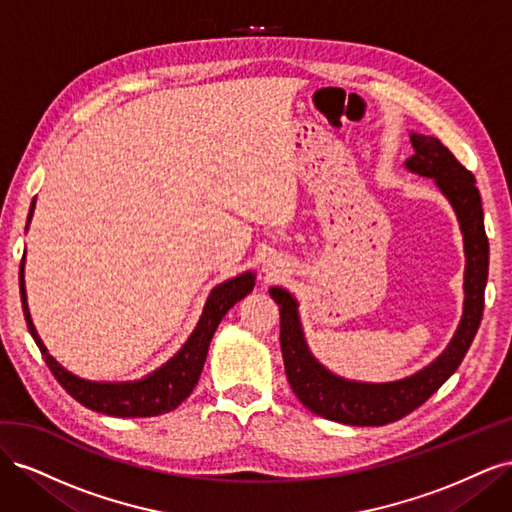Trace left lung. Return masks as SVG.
I'll use <instances>...</instances> for the list:
<instances>
[{
    "mask_svg": "<svg viewBox=\"0 0 512 512\" xmlns=\"http://www.w3.org/2000/svg\"><path fill=\"white\" fill-rule=\"evenodd\" d=\"M414 156L406 160L412 173L431 177L451 200L466 243V305L459 329L448 348L418 374L389 384L348 382L324 369L307 350L297 316V301L282 288H271L280 305V344L286 376L301 404L318 416L344 425L378 427L404 418L436 393L455 374L483 320L489 273V241L476 179L438 138L412 134Z\"/></svg>",
    "mask_w": 512,
    "mask_h": 512,
    "instance_id": "8db88e82",
    "label": "left lung"
}]
</instances>
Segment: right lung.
I'll use <instances>...</instances> for the list:
<instances>
[{
	"label": "right lung",
	"mask_w": 512,
	"mask_h": 512,
	"mask_svg": "<svg viewBox=\"0 0 512 512\" xmlns=\"http://www.w3.org/2000/svg\"><path fill=\"white\" fill-rule=\"evenodd\" d=\"M34 209V205H32ZM29 218H32V211H29ZM21 301H23V312L25 320L32 337L44 356V363L49 365L57 382L64 386V389L83 404L89 410H96L108 416H121V418H143V416H158L175 410L181 401L188 397L198 382L200 371H203L209 342L218 329L220 320L228 309L241 301L247 292L254 288V275L243 273L235 280H228L222 286L213 288L209 294V301L205 305V312L200 316L194 333L190 335L185 346L170 359L164 367L145 380L138 382H126V384H108V382H89L83 378L72 376L70 371L61 367L53 356L46 352L44 344L34 329V322L29 318L27 309V297H25V280H23V260H21Z\"/></svg>",
	"instance_id": "1"
}]
</instances>
